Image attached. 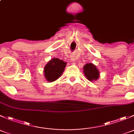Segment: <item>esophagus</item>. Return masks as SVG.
Wrapping results in <instances>:
<instances>
[{
	"label": "esophagus",
	"instance_id": "esophagus-1",
	"mask_svg": "<svg viewBox=\"0 0 134 134\" xmlns=\"http://www.w3.org/2000/svg\"><path fill=\"white\" fill-rule=\"evenodd\" d=\"M71 60H72V62H75L76 60V56H71Z\"/></svg>",
	"mask_w": 134,
	"mask_h": 134
}]
</instances>
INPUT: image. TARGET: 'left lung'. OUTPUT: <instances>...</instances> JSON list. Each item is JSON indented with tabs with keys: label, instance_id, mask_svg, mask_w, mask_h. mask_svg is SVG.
Masks as SVG:
<instances>
[{
	"label": "left lung",
	"instance_id": "left-lung-1",
	"mask_svg": "<svg viewBox=\"0 0 134 134\" xmlns=\"http://www.w3.org/2000/svg\"><path fill=\"white\" fill-rule=\"evenodd\" d=\"M83 72L85 76L90 81L96 80L99 77V71H98L95 65L93 63H87L83 67Z\"/></svg>",
	"mask_w": 134,
	"mask_h": 134
}]
</instances>
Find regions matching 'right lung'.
I'll use <instances>...</instances> for the list:
<instances>
[{"label": "right lung", "instance_id": "add662e5", "mask_svg": "<svg viewBox=\"0 0 134 134\" xmlns=\"http://www.w3.org/2000/svg\"><path fill=\"white\" fill-rule=\"evenodd\" d=\"M65 66L66 63L62 59H51L44 68V75L47 80L51 82L56 80L61 76Z\"/></svg>", "mask_w": 134, "mask_h": 134}]
</instances>
